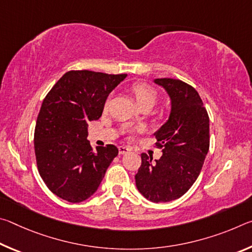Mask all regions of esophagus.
<instances>
[{
	"mask_svg": "<svg viewBox=\"0 0 252 252\" xmlns=\"http://www.w3.org/2000/svg\"><path fill=\"white\" fill-rule=\"evenodd\" d=\"M130 151H131L130 147H125V146L119 147V153H120V155H125V153H127Z\"/></svg>",
	"mask_w": 252,
	"mask_h": 252,
	"instance_id": "34e87169",
	"label": "esophagus"
}]
</instances>
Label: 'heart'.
<instances>
[{"label": "heart", "mask_w": 252, "mask_h": 252, "mask_svg": "<svg viewBox=\"0 0 252 252\" xmlns=\"http://www.w3.org/2000/svg\"><path fill=\"white\" fill-rule=\"evenodd\" d=\"M131 91L134 94L135 100L140 105V108L144 105L153 106L158 100L157 90L153 87H151V85H149L147 83H142V82L134 83L131 87ZM109 101L110 99L106 101V105L109 104Z\"/></svg>", "instance_id": "1"}]
</instances>
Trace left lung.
<instances>
[{
	"label": "left lung",
	"mask_w": 252,
	"mask_h": 252,
	"mask_svg": "<svg viewBox=\"0 0 252 252\" xmlns=\"http://www.w3.org/2000/svg\"><path fill=\"white\" fill-rule=\"evenodd\" d=\"M171 99L169 120L155 135L162 149L152 162L146 153L135 174V185L152 202H169L182 197L197 180L210 144L209 116L199 93L181 80L156 79Z\"/></svg>",
	"instance_id": "1"
}]
</instances>
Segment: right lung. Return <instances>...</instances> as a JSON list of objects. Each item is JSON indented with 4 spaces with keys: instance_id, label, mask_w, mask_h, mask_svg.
<instances>
[{
    "instance_id": "right-lung-1",
    "label": "right lung",
    "mask_w": 252,
    "mask_h": 252,
    "mask_svg": "<svg viewBox=\"0 0 252 252\" xmlns=\"http://www.w3.org/2000/svg\"><path fill=\"white\" fill-rule=\"evenodd\" d=\"M126 74L69 71L44 97L34 130L37 170L50 191L76 203L90 198L118 156L113 144L92 150L88 122L102 116L106 97Z\"/></svg>"
}]
</instances>
